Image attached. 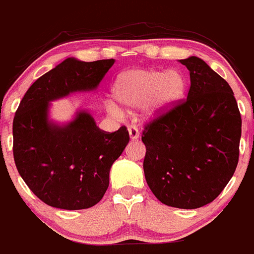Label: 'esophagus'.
Here are the masks:
<instances>
[{
  "label": "esophagus",
  "instance_id": "1",
  "mask_svg": "<svg viewBox=\"0 0 254 254\" xmlns=\"http://www.w3.org/2000/svg\"><path fill=\"white\" fill-rule=\"evenodd\" d=\"M127 131H129L130 138H131V140H137V138L140 137V132H138V129L135 125H130V127H127Z\"/></svg>",
  "mask_w": 254,
  "mask_h": 254
}]
</instances>
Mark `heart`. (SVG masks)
I'll return each instance as SVG.
<instances>
[{
  "mask_svg": "<svg viewBox=\"0 0 254 254\" xmlns=\"http://www.w3.org/2000/svg\"><path fill=\"white\" fill-rule=\"evenodd\" d=\"M185 90V77L175 69H131L121 74L113 85L117 101L127 107L142 106L146 118L168 113L182 99ZM106 107L113 116L122 114L121 108L113 102H107Z\"/></svg>",
  "mask_w": 254,
  "mask_h": 254,
  "instance_id": "b5f03b06",
  "label": "heart"
}]
</instances>
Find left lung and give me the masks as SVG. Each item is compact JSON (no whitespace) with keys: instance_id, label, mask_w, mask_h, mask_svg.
Here are the masks:
<instances>
[{"instance_id":"1","label":"left lung","mask_w":254,"mask_h":254,"mask_svg":"<svg viewBox=\"0 0 254 254\" xmlns=\"http://www.w3.org/2000/svg\"><path fill=\"white\" fill-rule=\"evenodd\" d=\"M180 63L189 69L188 96L144 125L143 171L159 201L191 210L212 202L233 177L241 116L230 85L204 60Z\"/></svg>"}]
</instances>
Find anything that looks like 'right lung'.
<instances>
[{
	"label": "right lung",
	"instance_id": "obj_1",
	"mask_svg": "<svg viewBox=\"0 0 254 254\" xmlns=\"http://www.w3.org/2000/svg\"><path fill=\"white\" fill-rule=\"evenodd\" d=\"M114 59L85 63L68 58L38 78L20 101L13 121V154L19 175L44 204L63 210L96 205L110 185V170L127 144L121 127L106 132L90 113L73 121H49L50 101L78 91L95 90Z\"/></svg>",
	"mask_w": 254,
	"mask_h": 254
}]
</instances>
